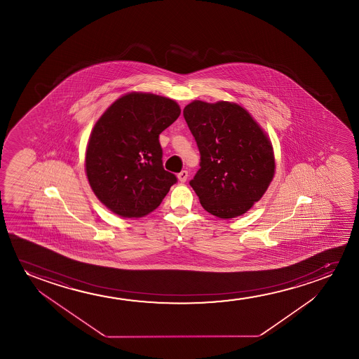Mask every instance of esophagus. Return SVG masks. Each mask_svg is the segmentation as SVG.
<instances>
[{"instance_id": "esophagus-1", "label": "esophagus", "mask_w": 359, "mask_h": 359, "mask_svg": "<svg viewBox=\"0 0 359 359\" xmlns=\"http://www.w3.org/2000/svg\"><path fill=\"white\" fill-rule=\"evenodd\" d=\"M187 177H189V172H187V170H182V172L177 174V179H179V182H187Z\"/></svg>"}]
</instances>
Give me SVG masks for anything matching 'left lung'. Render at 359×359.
Instances as JSON below:
<instances>
[{"label": "left lung", "instance_id": "1", "mask_svg": "<svg viewBox=\"0 0 359 359\" xmlns=\"http://www.w3.org/2000/svg\"><path fill=\"white\" fill-rule=\"evenodd\" d=\"M184 118L201 154V168L190 185L202 207L223 219L244 215L275 175L270 138L236 103L194 100Z\"/></svg>", "mask_w": 359, "mask_h": 359}]
</instances>
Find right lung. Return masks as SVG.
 <instances>
[{"mask_svg": "<svg viewBox=\"0 0 359 359\" xmlns=\"http://www.w3.org/2000/svg\"><path fill=\"white\" fill-rule=\"evenodd\" d=\"M180 111L172 99L133 92L115 100L94 125L86 172L95 196L115 215L146 216L177 182L163 168L159 135Z\"/></svg>", "mask_w": 359, "mask_h": 359, "instance_id": "right-lung-1", "label": "right lung"}]
</instances>
